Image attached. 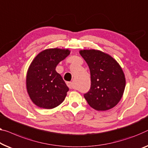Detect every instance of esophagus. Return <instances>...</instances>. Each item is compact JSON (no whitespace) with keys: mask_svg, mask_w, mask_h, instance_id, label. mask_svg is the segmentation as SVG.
Returning a JSON list of instances; mask_svg holds the SVG:
<instances>
[{"mask_svg":"<svg viewBox=\"0 0 148 148\" xmlns=\"http://www.w3.org/2000/svg\"><path fill=\"white\" fill-rule=\"evenodd\" d=\"M67 85H68V86L70 88V89H72V88H74V85H73V83H72V82H67Z\"/></svg>","mask_w":148,"mask_h":148,"instance_id":"1","label":"esophagus"}]
</instances>
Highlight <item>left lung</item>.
I'll use <instances>...</instances> for the list:
<instances>
[{
  "mask_svg": "<svg viewBox=\"0 0 148 148\" xmlns=\"http://www.w3.org/2000/svg\"><path fill=\"white\" fill-rule=\"evenodd\" d=\"M82 57L90 68L91 87L84 94L90 106L98 111L112 109L124 92L125 78L119 63L110 54L98 50H81Z\"/></svg>",
  "mask_w": 148,
  "mask_h": 148,
  "instance_id": "1",
  "label": "left lung"
}]
</instances>
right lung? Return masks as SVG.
Wrapping results in <instances>:
<instances>
[{
	"mask_svg": "<svg viewBox=\"0 0 148 148\" xmlns=\"http://www.w3.org/2000/svg\"><path fill=\"white\" fill-rule=\"evenodd\" d=\"M70 53L65 48H48L38 53L30 63L26 73V90L38 107L52 109L64 100L69 88L56 67Z\"/></svg>",
	"mask_w": 148,
	"mask_h": 148,
	"instance_id": "1",
	"label": "right lung"
}]
</instances>
